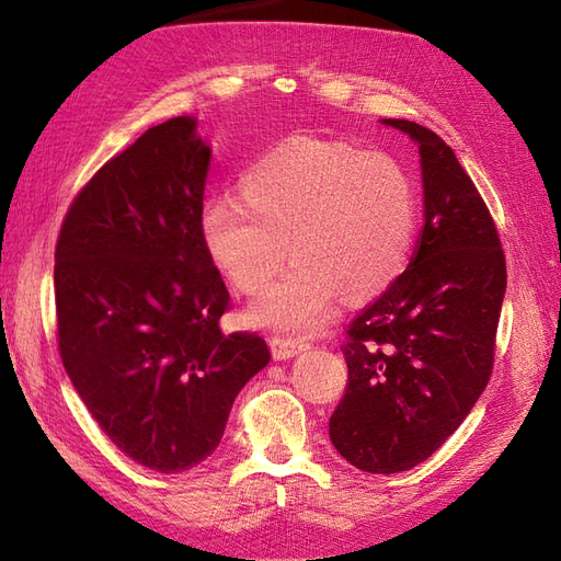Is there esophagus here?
<instances>
[{
  "mask_svg": "<svg viewBox=\"0 0 561 561\" xmlns=\"http://www.w3.org/2000/svg\"><path fill=\"white\" fill-rule=\"evenodd\" d=\"M268 346H271V353H274V358L287 360V358H295L297 353L307 351L309 342L307 339H297V336H271Z\"/></svg>",
  "mask_w": 561,
  "mask_h": 561,
  "instance_id": "34e87169",
  "label": "esophagus"
}]
</instances>
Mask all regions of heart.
I'll return each instance as SVG.
<instances>
[{
  "mask_svg": "<svg viewBox=\"0 0 561 561\" xmlns=\"http://www.w3.org/2000/svg\"><path fill=\"white\" fill-rule=\"evenodd\" d=\"M239 196L203 208L201 239L243 295H260L290 250L295 266L252 309L262 325L316 328L339 295L377 297L410 262L414 184L386 151L295 135L248 168Z\"/></svg>",
  "mask_w": 561,
  "mask_h": 561,
  "instance_id": "obj_1",
  "label": "heart"
}]
</instances>
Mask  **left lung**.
Returning a JSON list of instances; mask_svg holds the SVG:
<instances>
[{
	"instance_id": "1",
	"label": "left lung",
	"mask_w": 561,
	"mask_h": 561,
	"mask_svg": "<svg viewBox=\"0 0 561 561\" xmlns=\"http://www.w3.org/2000/svg\"><path fill=\"white\" fill-rule=\"evenodd\" d=\"M383 124L419 142L423 229L410 266L348 322L330 439L351 466L390 474L426 461L482 396L507 274L494 217L451 147L414 122Z\"/></svg>"
}]
</instances>
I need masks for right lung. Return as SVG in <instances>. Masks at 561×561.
I'll return each instance as SVG.
<instances>
[{
	"mask_svg": "<svg viewBox=\"0 0 561 561\" xmlns=\"http://www.w3.org/2000/svg\"><path fill=\"white\" fill-rule=\"evenodd\" d=\"M194 128L168 118L112 157L56 243L62 365L112 443L157 472L206 461L271 358L257 332L219 330L231 297L201 239L210 147Z\"/></svg>",
	"mask_w": 561,
	"mask_h": 561,
	"instance_id": "obj_1",
	"label": "right lung"
}]
</instances>
